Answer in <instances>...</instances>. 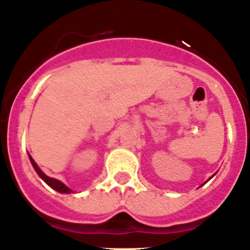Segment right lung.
Here are the masks:
<instances>
[{
    "mask_svg": "<svg viewBox=\"0 0 250 250\" xmlns=\"http://www.w3.org/2000/svg\"><path fill=\"white\" fill-rule=\"evenodd\" d=\"M29 159H30V163H32V165H33V167H34V169H36L37 174H38L39 176H41V178L43 179V180L45 181V183L48 184V185L50 186L51 188H54V190H57L58 192H62V193H70V192H72V191L70 190V188H67V186H65L64 184L62 183V181L57 180V179H53V178H49V176H46V175L44 174V172L42 171L41 169H39L38 165L36 164V162H34V160L32 159V157H29Z\"/></svg>",
    "mask_w": 250,
    "mask_h": 250,
    "instance_id": "add662e5",
    "label": "right lung"
}]
</instances>
